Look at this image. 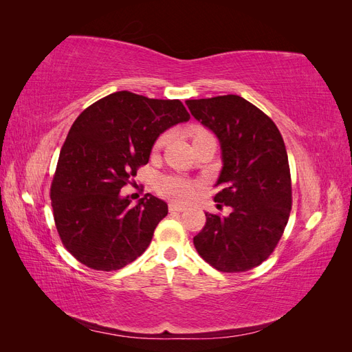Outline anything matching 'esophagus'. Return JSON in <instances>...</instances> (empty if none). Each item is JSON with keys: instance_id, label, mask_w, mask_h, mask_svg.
<instances>
[{"instance_id": "34e87169", "label": "esophagus", "mask_w": 352, "mask_h": 352, "mask_svg": "<svg viewBox=\"0 0 352 352\" xmlns=\"http://www.w3.org/2000/svg\"><path fill=\"white\" fill-rule=\"evenodd\" d=\"M168 210H170V211H172V212H182V211H185L186 208H185L184 206H179V204H173V202H172V204H168Z\"/></svg>"}]
</instances>
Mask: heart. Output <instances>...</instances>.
<instances>
[{"mask_svg": "<svg viewBox=\"0 0 352 352\" xmlns=\"http://www.w3.org/2000/svg\"><path fill=\"white\" fill-rule=\"evenodd\" d=\"M207 135H210V133L206 131L195 129L194 131V141L199 140V138H204ZM168 136H170L168 132H164L160 135L154 142V150H162V148L167 144ZM197 188H198L197 182H192V180H189V179H186L184 176H179V175H163V176H160L157 180L158 194L167 199H172L176 202L189 201L195 195Z\"/></svg>", "mask_w": 352, "mask_h": 352, "instance_id": "heart-1", "label": "heart"}]
</instances>
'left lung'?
<instances>
[{
    "label": "left lung",
    "instance_id": "1",
    "mask_svg": "<svg viewBox=\"0 0 352 352\" xmlns=\"http://www.w3.org/2000/svg\"><path fill=\"white\" fill-rule=\"evenodd\" d=\"M186 105L219 138L223 168L214 201L219 208H232L229 216L206 212V226L194 245L219 272L251 270L278 247L291 214L283 138L267 114L239 95L188 100Z\"/></svg>",
    "mask_w": 352,
    "mask_h": 352
}]
</instances>
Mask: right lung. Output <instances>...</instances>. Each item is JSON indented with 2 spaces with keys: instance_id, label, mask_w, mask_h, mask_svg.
<instances>
[{
  "instance_id": "add662e5",
  "label": "right lung",
  "mask_w": 352,
  "mask_h": 352,
  "mask_svg": "<svg viewBox=\"0 0 352 352\" xmlns=\"http://www.w3.org/2000/svg\"><path fill=\"white\" fill-rule=\"evenodd\" d=\"M179 100H154L129 91L85 109L61 146L50 189L65 248L94 270H119L150 245L167 204L145 194L135 207L120 189L150 160L160 133L189 120Z\"/></svg>"
}]
</instances>
